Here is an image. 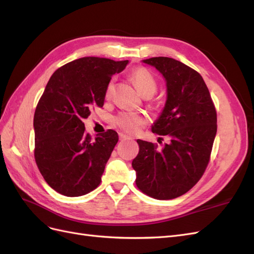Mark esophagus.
Instances as JSON below:
<instances>
[{"mask_svg": "<svg viewBox=\"0 0 254 254\" xmlns=\"http://www.w3.org/2000/svg\"><path fill=\"white\" fill-rule=\"evenodd\" d=\"M119 135H120V140H121V141H124V140H129V139H131V137L128 136L127 134H125V133H122V132H121Z\"/></svg>", "mask_w": 254, "mask_h": 254, "instance_id": "1", "label": "esophagus"}]
</instances>
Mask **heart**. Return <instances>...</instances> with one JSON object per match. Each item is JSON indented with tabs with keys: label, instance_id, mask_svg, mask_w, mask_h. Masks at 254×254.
<instances>
[{
	"label": "heart",
	"instance_id": "heart-1",
	"mask_svg": "<svg viewBox=\"0 0 254 254\" xmlns=\"http://www.w3.org/2000/svg\"><path fill=\"white\" fill-rule=\"evenodd\" d=\"M130 78H131L132 82L136 90L139 91L141 95L150 93L153 95L156 90H157V82L153 78V76L146 70L144 67L135 68V70L130 75ZM114 91V80H110L106 89V97L110 98L113 94ZM144 117L139 113L134 112H123L119 114L117 118H115V124H117L120 128L128 132H133L139 128L144 123Z\"/></svg>",
	"mask_w": 254,
	"mask_h": 254
}]
</instances>
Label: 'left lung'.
<instances>
[{"label": "left lung", "mask_w": 254, "mask_h": 254, "mask_svg": "<svg viewBox=\"0 0 254 254\" xmlns=\"http://www.w3.org/2000/svg\"><path fill=\"white\" fill-rule=\"evenodd\" d=\"M149 64L166 82V102L151 131L166 135L162 149L136 140L140 151L132 161L136 187L159 200L186 194L201 178L217 131V115L201 75L170 57H152ZM162 139L159 137L158 141Z\"/></svg>", "instance_id": "8db88e82"}]
</instances>
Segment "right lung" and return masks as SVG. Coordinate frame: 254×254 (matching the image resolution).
Here are the masks:
<instances>
[{
    "label": "right lung",
    "instance_id": "right-lung-1",
    "mask_svg": "<svg viewBox=\"0 0 254 254\" xmlns=\"http://www.w3.org/2000/svg\"><path fill=\"white\" fill-rule=\"evenodd\" d=\"M129 61L83 57L55 71L34 115L35 159L49 186L59 194L78 197L95 190L119 141L107 130L92 140L82 120L92 107H103L112 75Z\"/></svg>",
    "mask_w": 254,
    "mask_h": 254
}]
</instances>
